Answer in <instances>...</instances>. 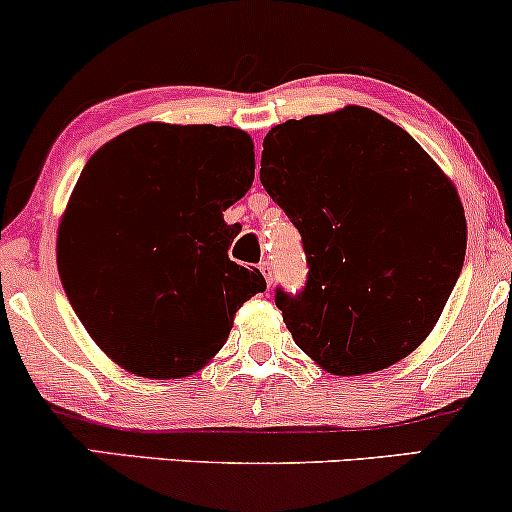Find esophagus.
Returning a JSON list of instances; mask_svg holds the SVG:
<instances>
[{
    "label": "esophagus",
    "mask_w": 512,
    "mask_h": 512,
    "mask_svg": "<svg viewBox=\"0 0 512 512\" xmlns=\"http://www.w3.org/2000/svg\"><path fill=\"white\" fill-rule=\"evenodd\" d=\"M260 272H262L264 279H267V286H272V267H269V262L260 264Z\"/></svg>",
    "instance_id": "esophagus-1"
}]
</instances>
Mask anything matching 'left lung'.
I'll return each mask as SVG.
<instances>
[{
    "mask_svg": "<svg viewBox=\"0 0 512 512\" xmlns=\"http://www.w3.org/2000/svg\"><path fill=\"white\" fill-rule=\"evenodd\" d=\"M260 180L308 255V286L276 291L293 342L332 375L395 366L436 327L467 250L462 199L414 137L344 105L264 137Z\"/></svg>",
    "mask_w": 512,
    "mask_h": 512,
    "instance_id": "left-lung-1",
    "label": "left lung"
}]
</instances>
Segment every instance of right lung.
<instances>
[{
  "label": "right lung",
  "instance_id": "right-lung-1",
  "mask_svg": "<svg viewBox=\"0 0 512 512\" xmlns=\"http://www.w3.org/2000/svg\"><path fill=\"white\" fill-rule=\"evenodd\" d=\"M255 180L238 127L144 122L81 170L57 228V272L108 358L154 380L197 373L221 351L260 269L228 260L223 211Z\"/></svg>",
  "mask_w": 512,
  "mask_h": 512
}]
</instances>
